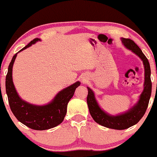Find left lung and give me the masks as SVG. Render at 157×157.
<instances>
[{"label": "left lung", "mask_w": 157, "mask_h": 157, "mask_svg": "<svg viewBox=\"0 0 157 157\" xmlns=\"http://www.w3.org/2000/svg\"><path fill=\"white\" fill-rule=\"evenodd\" d=\"M122 41L128 49L131 50L132 52L138 55L142 59L144 66V88L140 94L138 103L125 113L114 116L106 113L100 108L94 98V94L89 88H88V94L87 97L88 109L94 120L103 126L109 128L117 129V130L126 129L137 124L140 120L147 109L152 90L151 67L147 58L143 54L140 48L132 40L129 38H122Z\"/></svg>", "instance_id": "1"}]
</instances>
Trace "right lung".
<instances>
[{
    "instance_id": "obj_1",
    "label": "right lung",
    "mask_w": 157,
    "mask_h": 157,
    "mask_svg": "<svg viewBox=\"0 0 157 157\" xmlns=\"http://www.w3.org/2000/svg\"><path fill=\"white\" fill-rule=\"evenodd\" d=\"M38 41H40L39 38H35L19 52ZM17 54L13 56L6 76V92L11 111L19 122L34 130H47L56 127L63 121L67 114L68 103L74 95L75 88L80 85V82H75L59 91L48 104L44 106L30 104L19 98L13 82V65Z\"/></svg>"
}]
</instances>
